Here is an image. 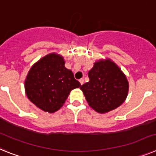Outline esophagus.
<instances>
[{
	"label": "esophagus",
	"instance_id": "1",
	"mask_svg": "<svg viewBox=\"0 0 156 156\" xmlns=\"http://www.w3.org/2000/svg\"><path fill=\"white\" fill-rule=\"evenodd\" d=\"M79 82H80L81 85H83L84 84V79H83V78H81L80 80H79Z\"/></svg>",
	"mask_w": 156,
	"mask_h": 156
}]
</instances>
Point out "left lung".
<instances>
[{"label": "left lung", "instance_id": "obj_1", "mask_svg": "<svg viewBox=\"0 0 156 156\" xmlns=\"http://www.w3.org/2000/svg\"><path fill=\"white\" fill-rule=\"evenodd\" d=\"M90 82L80 87L93 109L106 113L125 102L129 84L126 75L110 58L99 59L88 73Z\"/></svg>", "mask_w": 156, "mask_h": 156}]
</instances>
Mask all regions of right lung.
Returning a JSON list of instances; mask_svg holds the SVG:
<instances>
[{"instance_id":"1","label":"right lung","mask_w":156,"mask_h":156,"mask_svg":"<svg viewBox=\"0 0 156 156\" xmlns=\"http://www.w3.org/2000/svg\"><path fill=\"white\" fill-rule=\"evenodd\" d=\"M80 86L73 72L65 67L63 57L55 52L34 63L24 81L27 98L36 107L49 113L58 111L70 91Z\"/></svg>"}]
</instances>
